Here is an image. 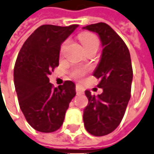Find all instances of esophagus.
<instances>
[{"label":"esophagus","mask_w":154,"mask_h":154,"mask_svg":"<svg viewBox=\"0 0 154 154\" xmlns=\"http://www.w3.org/2000/svg\"><path fill=\"white\" fill-rule=\"evenodd\" d=\"M75 90H76V93H77V95H79V94H82L84 92V87L82 85H80L79 84H77L76 85V86H75Z\"/></svg>","instance_id":"esophagus-1"}]
</instances>
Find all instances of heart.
Segmentation results:
<instances>
[{
    "mask_svg": "<svg viewBox=\"0 0 154 154\" xmlns=\"http://www.w3.org/2000/svg\"><path fill=\"white\" fill-rule=\"evenodd\" d=\"M79 38H80L81 43H83L84 47L85 48V49H88V48H90L91 47L99 46V39H98V38L95 34H93L91 32H84L82 34H80ZM68 43H69V41L66 40L61 45V48H60L61 54H63ZM87 69L84 68V67H76V68H75L73 69L72 73H71V75L73 77H75V78H81L82 76L85 75V73L87 72Z\"/></svg>",
    "mask_w": 154,
    "mask_h": 154,
    "instance_id": "heart-1",
    "label": "heart"
}]
</instances>
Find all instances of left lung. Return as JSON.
<instances>
[{
    "label": "left lung",
    "mask_w": 154,
    "mask_h": 154,
    "mask_svg": "<svg viewBox=\"0 0 154 154\" xmlns=\"http://www.w3.org/2000/svg\"><path fill=\"white\" fill-rule=\"evenodd\" d=\"M96 32L102 45L100 59L93 73L100 79L98 87L103 92L95 96L85 91L88 105L84 109L85 128L94 136L112 132L123 118L131 97L132 67L128 47L119 35L104 22L84 26Z\"/></svg>",
    "instance_id": "obj_1"
}]
</instances>
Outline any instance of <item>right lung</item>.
<instances>
[{
	"instance_id": "right-lung-1",
	"label": "right lung",
	"mask_w": 154,
	"mask_h": 154,
	"mask_svg": "<svg viewBox=\"0 0 154 154\" xmlns=\"http://www.w3.org/2000/svg\"><path fill=\"white\" fill-rule=\"evenodd\" d=\"M78 25L39 26L23 43L14 67V85L20 108L35 130L53 132L63 122L76 95L70 80L54 88L48 75L59 66L61 44Z\"/></svg>"
}]
</instances>
